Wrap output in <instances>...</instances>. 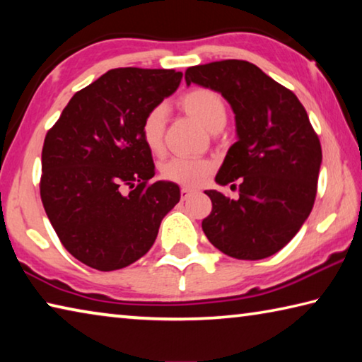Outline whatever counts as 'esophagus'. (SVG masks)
Masks as SVG:
<instances>
[{"label":"esophagus","mask_w":362,"mask_h":362,"mask_svg":"<svg viewBox=\"0 0 362 362\" xmlns=\"http://www.w3.org/2000/svg\"><path fill=\"white\" fill-rule=\"evenodd\" d=\"M193 193H194V189H192V188H185V187H183V188L180 189V198H182V201L188 199L189 196H192Z\"/></svg>","instance_id":"34e87169"}]
</instances>
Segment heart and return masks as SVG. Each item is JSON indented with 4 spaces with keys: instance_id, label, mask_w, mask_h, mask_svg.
<instances>
[{
    "instance_id": "1",
    "label": "heart",
    "mask_w": 362,
    "mask_h": 362,
    "mask_svg": "<svg viewBox=\"0 0 362 362\" xmlns=\"http://www.w3.org/2000/svg\"><path fill=\"white\" fill-rule=\"evenodd\" d=\"M180 105L193 119L204 126L207 131L217 132L226 121L225 103L217 93L211 89L196 88L180 97ZM168 121L166 107L158 105L145 115L140 127L142 140L151 153H161L164 140V127ZM212 164L206 159L182 158L169 159L161 166V174L166 180L179 183L183 187H198L211 174Z\"/></svg>"
}]
</instances>
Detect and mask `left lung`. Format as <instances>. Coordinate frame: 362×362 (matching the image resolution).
I'll return each mask as SVG.
<instances>
[{"label":"left lung","instance_id":"1","mask_svg":"<svg viewBox=\"0 0 362 362\" xmlns=\"http://www.w3.org/2000/svg\"><path fill=\"white\" fill-rule=\"evenodd\" d=\"M185 81L222 94L235 113L238 140L216 182L238 183L240 198L206 189L212 212L203 220L204 235L235 259H267L297 235L313 209L320 139L296 94L246 60L189 66Z\"/></svg>","mask_w":362,"mask_h":362}]
</instances>
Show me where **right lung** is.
<instances>
[{
  "label": "right lung",
  "instance_id": "obj_1",
  "mask_svg": "<svg viewBox=\"0 0 362 362\" xmlns=\"http://www.w3.org/2000/svg\"><path fill=\"white\" fill-rule=\"evenodd\" d=\"M182 76L174 70H110L73 95L47 132L41 201L64 247L84 265L113 272L139 260L180 201L177 183H148L155 164L140 127Z\"/></svg>",
  "mask_w": 362,
  "mask_h": 362
}]
</instances>
